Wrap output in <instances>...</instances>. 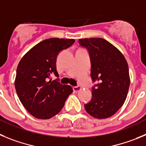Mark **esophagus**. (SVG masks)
I'll return each instance as SVG.
<instances>
[{"label": "esophagus", "instance_id": "esophagus-1", "mask_svg": "<svg viewBox=\"0 0 146 146\" xmlns=\"http://www.w3.org/2000/svg\"><path fill=\"white\" fill-rule=\"evenodd\" d=\"M73 91L75 92H79L80 90L81 89V87L79 86H73Z\"/></svg>", "mask_w": 146, "mask_h": 146}]
</instances>
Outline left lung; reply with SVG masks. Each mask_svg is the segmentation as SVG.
Wrapping results in <instances>:
<instances>
[{"label": "left lung", "mask_w": 146, "mask_h": 146, "mask_svg": "<svg viewBox=\"0 0 146 146\" xmlns=\"http://www.w3.org/2000/svg\"><path fill=\"white\" fill-rule=\"evenodd\" d=\"M91 59V77L98 84L92 88V98L84 105L90 115L98 119L111 117L125 102L130 78L124 55L110 42L101 38L78 39Z\"/></svg>", "instance_id": "left-lung-1"}]
</instances>
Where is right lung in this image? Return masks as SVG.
Wrapping results in <instances>:
<instances>
[{
    "label": "right lung",
    "instance_id": "obj_1",
    "mask_svg": "<svg viewBox=\"0 0 146 146\" xmlns=\"http://www.w3.org/2000/svg\"><path fill=\"white\" fill-rule=\"evenodd\" d=\"M74 39L52 38L34 46L18 64L15 89L19 100L34 117L48 119L63 108L73 92L69 85L49 80L54 73L59 76L56 67L57 54L73 45Z\"/></svg>",
    "mask_w": 146,
    "mask_h": 146
}]
</instances>
